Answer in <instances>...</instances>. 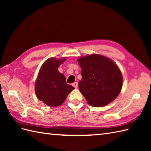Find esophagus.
<instances>
[{"label": "esophagus", "instance_id": "1", "mask_svg": "<svg viewBox=\"0 0 151 151\" xmlns=\"http://www.w3.org/2000/svg\"><path fill=\"white\" fill-rule=\"evenodd\" d=\"M72 86H73L74 88H78V83L76 82H74L73 84H72Z\"/></svg>", "mask_w": 151, "mask_h": 151}]
</instances>
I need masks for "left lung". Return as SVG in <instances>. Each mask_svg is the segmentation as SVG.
<instances>
[{
	"instance_id": "obj_1",
	"label": "left lung",
	"mask_w": 151,
	"mask_h": 151,
	"mask_svg": "<svg viewBox=\"0 0 151 151\" xmlns=\"http://www.w3.org/2000/svg\"><path fill=\"white\" fill-rule=\"evenodd\" d=\"M78 62L82 69L78 88L89 105L104 106L117 97L123 76L113 61L99 54H91L79 58Z\"/></svg>"
}]
</instances>
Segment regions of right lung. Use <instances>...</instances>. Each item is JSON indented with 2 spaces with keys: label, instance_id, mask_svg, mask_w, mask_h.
<instances>
[{
  "label": "right lung",
  "instance_id": "add662e5",
  "mask_svg": "<svg viewBox=\"0 0 151 151\" xmlns=\"http://www.w3.org/2000/svg\"><path fill=\"white\" fill-rule=\"evenodd\" d=\"M65 58L48 59L41 66L35 86L37 99L51 107L63 103L67 95L75 88L67 84L66 78L58 69Z\"/></svg>",
  "mask_w": 151,
  "mask_h": 151
}]
</instances>
